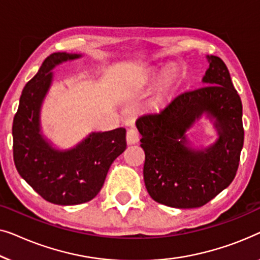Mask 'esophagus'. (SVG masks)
Wrapping results in <instances>:
<instances>
[{
    "label": "esophagus",
    "instance_id": "34e87169",
    "mask_svg": "<svg viewBox=\"0 0 260 260\" xmlns=\"http://www.w3.org/2000/svg\"><path fill=\"white\" fill-rule=\"evenodd\" d=\"M126 140L128 145L137 144V142L139 141V132L137 131V128H129L128 131H127Z\"/></svg>",
    "mask_w": 260,
    "mask_h": 260
}]
</instances>
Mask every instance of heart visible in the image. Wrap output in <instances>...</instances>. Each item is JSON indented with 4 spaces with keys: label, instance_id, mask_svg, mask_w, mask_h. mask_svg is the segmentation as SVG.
<instances>
[{
    "label": "heart",
    "instance_id": "1",
    "mask_svg": "<svg viewBox=\"0 0 260 260\" xmlns=\"http://www.w3.org/2000/svg\"><path fill=\"white\" fill-rule=\"evenodd\" d=\"M159 80V75L158 74H147L145 76H142L140 79V81L138 83V87L139 88L144 89V88H147V87H151L152 85H154V83L158 82ZM161 101V98L158 99V102Z\"/></svg>",
    "mask_w": 260,
    "mask_h": 260
}]
</instances>
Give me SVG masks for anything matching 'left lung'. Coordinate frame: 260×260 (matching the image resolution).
I'll return each mask as SVG.
<instances>
[{
  "mask_svg": "<svg viewBox=\"0 0 260 260\" xmlns=\"http://www.w3.org/2000/svg\"><path fill=\"white\" fill-rule=\"evenodd\" d=\"M203 87L174 96L159 112L137 120L145 151L144 180L156 203L175 208L200 207L229 187L244 144L243 106L220 57L206 55ZM210 120L217 139L196 145L187 132Z\"/></svg>",
  "mask_w": 260,
  "mask_h": 260,
  "instance_id": "1",
  "label": "left lung"
}]
</instances>
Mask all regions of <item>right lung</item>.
Wrapping results in <instances>:
<instances>
[{"label": "right lung", "mask_w": 260, "mask_h": 260, "mask_svg": "<svg viewBox=\"0 0 260 260\" xmlns=\"http://www.w3.org/2000/svg\"><path fill=\"white\" fill-rule=\"evenodd\" d=\"M76 53H53L24 86L13 122L14 162L19 174L47 202L79 205L96 197L113 161L126 149V129L92 132L71 148H60L43 133L41 109L54 68L79 60Z\"/></svg>", "instance_id": "obj_1"}]
</instances>
